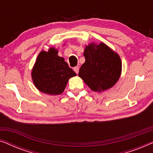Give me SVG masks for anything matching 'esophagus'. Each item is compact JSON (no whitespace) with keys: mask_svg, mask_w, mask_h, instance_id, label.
I'll list each match as a JSON object with an SVG mask.
<instances>
[{"mask_svg":"<svg viewBox=\"0 0 153 153\" xmlns=\"http://www.w3.org/2000/svg\"><path fill=\"white\" fill-rule=\"evenodd\" d=\"M79 68L78 66L74 67V71L76 73V74H78V73H79Z\"/></svg>","mask_w":153,"mask_h":153,"instance_id":"obj_1","label":"esophagus"}]
</instances>
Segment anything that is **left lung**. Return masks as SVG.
<instances>
[{"label":"left lung","mask_w":153,"mask_h":153,"mask_svg":"<svg viewBox=\"0 0 153 153\" xmlns=\"http://www.w3.org/2000/svg\"><path fill=\"white\" fill-rule=\"evenodd\" d=\"M85 61L79 76L95 92L111 88L118 81L122 70L120 56L104 43H91L83 52Z\"/></svg>","instance_id":"8db88e82"}]
</instances>
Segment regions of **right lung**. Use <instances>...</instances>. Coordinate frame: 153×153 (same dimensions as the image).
Instances as JSON below:
<instances>
[{
  "instance_id": "right-lung-1",
  "label": "right lung",
  "mask_w": 153,
  "mask_h": 153,
  "mask_svg": "<svg viewBox=\"0 0 153 153\" xmlns=\"http://www.w3.org/2000/svg\"><path fill=\"white\" fill-rule=\"evenodd\" d=\"M58 53V49L53 47L47 52L42 51L31 72L35 87L39 91L52 95L61 94L69 79L76 75Z\"/></svg>"
}]
</instances>
